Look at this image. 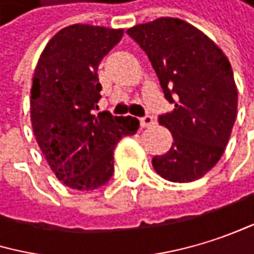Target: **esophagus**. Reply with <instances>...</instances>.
<instances>
[{
  "label": "esophagus",
  "mask_w": 254,
  "mask_h": 254,
  "mask_svg": "<svg viewBox=\"0 0 254 254\" xmlns=\"http://www.w3.org/2000/svg\"><path fill=\"white\" fill-rule=\"evenodd\" d=\"M140 125H141V128H149V126L155 125V120L152 116H144V117H140Z\"/></svg>",
  "instance_id": "obj_1"
}]
</instances>
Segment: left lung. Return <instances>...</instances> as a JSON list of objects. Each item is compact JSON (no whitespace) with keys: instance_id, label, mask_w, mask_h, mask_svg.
<instances>
[{"instance_id":"left-lung-1","label":"left lung","mask_w":254,"mask_h":254,"mask_svg":"<svg viewBox=\"0 0 254 254\" xmlns=\"http://www.w3.org/2000/svg\"><path fill=\"white\" fill-rule=\"evenodd\" d=\"M126 34L146 52L167 101L174 104L158 119L174 143L152 159L155 171L174 183L201 179L222 158L237 117L238 92L228 58L202 31L174 17Z\"/></svg>"}]
</instances>
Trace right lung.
Here are the masks:
<instances>
[{"label":"right lung","instance_id":"obj_1","mask_svg":"<svg viewBox=\"0 0 254 254\" xmlns=\"http://www.w3.org/2000/svg\"><path fill=\"white\" fill-rule=\"evenodd\" d=\"M123 29L71 25L44 47L31 89L37 143L56 177L75 190L104 186L114 173L113 152L140 126L132 116L95 114L101 99L98 65Z\"/></svg>","mask_w":254,"mask_h":254}]
</instances>
